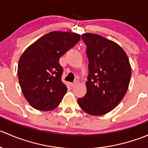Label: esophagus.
Here are the masks:
<instances>
[{"label": "esophagus", "instance_id": "esophagus-1", "mask_svg": "<svg viewBox=\"0 0 148 148\" xmlns=\"http://www.w3.org/2000/svg\"><path fill=\"white\" fill-rule=\"evenodd\" d=\"M77 85V83L74 82V83H70V86H71V87H74V86Z\"/></svg>", "mask_w": 148, "mask_h": 148}]
</instances>
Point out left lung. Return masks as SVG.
<instances>
[{
  "label": "left lung",
  "instance_id": "8db88e82",
  "mask_svg": "<svg viewBox=\"0 0 148 148\" xmlns=\"http://www.w3.org/2000/svg\"><path fill=\"white\" fill-rule=\"evenodd\" d=\"M89 60L86 93L77 102L91 115H102L115 108L125 97L131 66L125 51L115 42L97 34H83Z\"/></svg>",
  "mask_w": 148,
  "mask_h": 148
}]
</instances>
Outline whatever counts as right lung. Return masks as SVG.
Wrapping results in <instances>:
<instances>
[{
	"label": "right lung",
	"mask_w": 148,
	"mask_h": 148,
	"mask_svg": "<svg viewBox=\"0 0 148 148\" xmlns=\"http://www.w3.org/2000/svg\"><path fill=\"white\" fill-rule=\"evenodd\" d=\"M80 40L76 33L52 31L28 46L21 56L18 77L23 96L34 108L50 111L67 91L59 59Z\"/></svg>",
	"instance_id": "1"
}]
</instances>
